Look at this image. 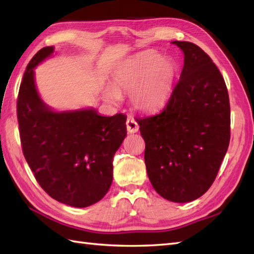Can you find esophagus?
<instances>
[{
	"mask_svg": "<svg viewBox=\"0 0 254 254\" xmlns=\"http://www.w3.org/2000/svg\"><path fill=\"white\" fill-rule=\"evenodd\" d=\"M127 128L128 133H136L138 131L139 126L133 118H128L127 120Z\"/></svg>",
	"mask_w": 254,
	"mask_h": 254,
	"instance_id": "obj_1",
	"label": "esophagus"
}]
</instances>
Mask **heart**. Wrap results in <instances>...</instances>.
Returning <instances> with one entry per match:
<instances>
[{
  "mask_svg": "<svg viewBox=\"0 0 254 254\" xmlns=\"http://www.w3.org/2000/svg\"><path fill=\"white\" fill-rule=\"evenodd\" d=\"M177 65L157 52L142 53L121 64L107 88V100L116 102L121 94H131L133 106L142 111H153L163 106L174 87Z\"/></svg>",
  "mask_w": 254,
  "mask_h": 254,
  "instance_id": "1",
  "label": "heart"
}]
</instances>
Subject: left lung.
Masks as SVG:
<instances>
[{
  "mask_svg": "<svg viewBox=\"0 0 254 254\" xmlns=\"http://www.w3.org/2000/svg\"><path fill=\"white\" fill-rule=\"evenodd\" d=\"M179 82L159 113L136 119L145 165L155 191L176 203L196 199L216 178L230 141V105L223 75L189 41Z\"/></svg>",
  "mask_w": 254,
  "mask_h": 254,
  "instance_id": "left-lung-1",
  "label": "left lung"
}]
</instances>
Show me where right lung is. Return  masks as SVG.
Here are the masks:
<instances>
[{"mask_svg":"<svg viewBox=\"0 0 254 254\" xmlns=\"http://www.w3.org/2000/svg\"><path fill=\"white\" fill-rule=\"evenodd\" d=\"M55 48L38 51L26 67L17 98L21 148L40 187L58 202L87 207L106 195L113 156L127 136V117L95 109L56 112L38 95L34 68Z\"/></svg>","mask_w":254,"mask_h":254,"instance_id":"add662e5","label":"right lung"}]
</instances>
